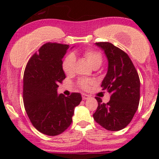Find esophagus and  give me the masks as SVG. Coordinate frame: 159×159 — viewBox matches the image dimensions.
I'll return each mask as SVG.
<instances>
[{
    "label": "esophagus",
    "instance_id": "obj_1",
    "mask_svg": "<svg viewBox=\"0 0 159 159\" xmlns=\"http://www.w3.org/2000/svg\"><path fill=\"white\" fill-rule=\"evenodd\" d=\"M81 97H82L83 100H86V99L89 98L90 96L88 95V94H81Z\"/></svg>",
    "mask_w": 159,
    "mask_h": 159
}]
</instances>
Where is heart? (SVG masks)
Returning <instances> with one entry per match:
<instances>
[{
    "mask_svg": "<svg viewBox=\"0 0 159 159\" xmlns=\"http://www.w3.org/2000/svg\"><path fill=\"white\" fill-rule=\"evenodd\" d=\"M83 55L93 68L100 66L103 61L102 54L92 49H88L84 51L83 52ZM75 61H76V57L74 54H68L64 59L63 63H62V69L66 75H70L73 73ZM77 84L78 87L81 88V89L88 90L89 89L90 86L94 84V81L91 78H80Z\"/></svg>",
    "mask_w": 159,
    "mask_h": 159,
    "instance_id": "b5f03b06",
    "label": "heart"
}]
</instances>
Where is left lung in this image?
I'll list each match as a JSON object with an SVG mask.
<instances>
[{"label":"left lung","instance_id":"left-lung-1","mask_svg":"<svg viewBox=\"0 0 159 159\" xmlns=\"http://www.w3.org/2000/svg\"><path fill=\"white\" fill-rule=\"evenodd\" d=\"M105 51L108 68L101 87L111 94L103 103L98 97V108L93 114L98 124L108 131H119L131 122L140 100V79L129 56L109 42H98Z\"/></svg>","mask_w":159,"mask_h":159}]
</instances>
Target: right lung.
<instances>
[{
  "instance_id": "1",
  "label": "right lung",
  "mask_w": 159,
  "mask_h": 159,
  "mask_svg": "<svg viewBox=\"0 0 159 159\" xmlns=\"http://www.w3.org/2000/svg\"><path fill=\"white\" fill-rule=\"evenodd\" d=\"M68 44L46 43L28 61L24 73L23 101L30 122L40 132L54 136L70 125L74 110L81 102L79 93L57 94L65 79L62 58Z\"/></svg>"
}]
</instances>
